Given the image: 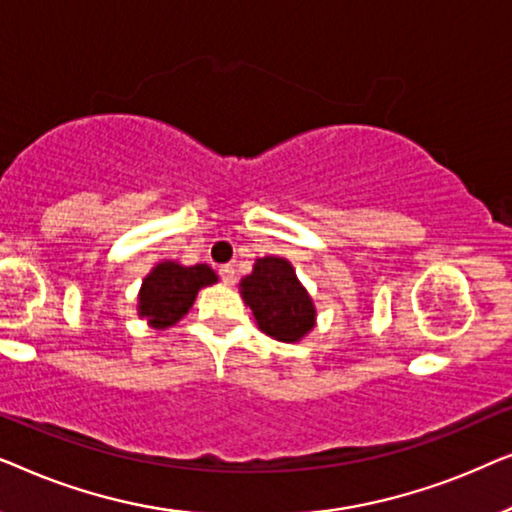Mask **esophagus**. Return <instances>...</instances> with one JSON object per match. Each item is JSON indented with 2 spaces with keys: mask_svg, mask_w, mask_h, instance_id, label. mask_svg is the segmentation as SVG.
Returning <instances> with one entry per match:
<instances>
[{
  "mask_svg": "<svg viewBox=\"0 0 512 512\" xmlns=\"http://www.w3.org/2000/svg\"><path fill=\"white\" fill-rule=\"evenodd\" d=\"M219 275H221L223 284H226V286H233V284H235V279H237V272H235L233 265H221Z\"/></svg>",
  "mask_w": 512,
  "mask_h": 512,
  "instance_id": "34e87169",
  "label": "esophagus"
}]
</instances>
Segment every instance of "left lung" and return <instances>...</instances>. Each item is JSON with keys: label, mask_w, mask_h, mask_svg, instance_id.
Returning a JSON list of instances; mask_svg holds the SVG:
<instances>
[{"label": "left lung", "mask_w": 512, "mask_h": 512, "mask_svg": "<svg viewBox=\"0 0 512 512\" xmlns=\"http://www.w3.org/2000/svg\"><path fill=\"white\" fill-rule=\"evenodd\" d=\"M240 293L254 312L256 326L279 342H300L317 326V307L291 261L282 256L256 258Z\"/></svg>", "instance_id": "obj_1"}]
</instances>
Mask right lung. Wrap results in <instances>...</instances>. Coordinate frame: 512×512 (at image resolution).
I'll use <instances>...</instances> for the list:
<instances>
[{
  "label": "right lung",
  "mask_w": 512,
  "mask_h": 512,
  "mask_svg": "<svg viewBox=\"0 0 512 512\" xmlns=\"http://www.w3.org/2000/svg\"><path fill=\"white\" fill-rule=\"evenodd\" d=\"M219 282L216 272L207 263L181 265L179 261H160L142 279L137 296V314L146 324L165 331L186 317L198 291Z\"/></svg>",
  "instance_id": "right-lung-1"
}]
</instances>
